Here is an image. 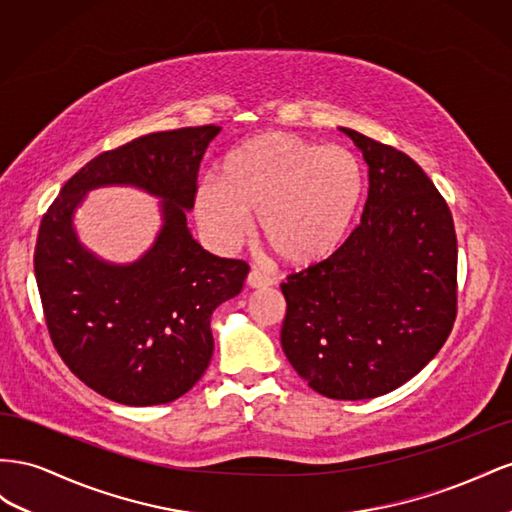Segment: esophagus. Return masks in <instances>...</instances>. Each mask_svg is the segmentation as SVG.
<instances>
[{
  "mask_svg": "<svg viewBox=\"0 0 512 512\" xmlns=\"http://www.w3.org/2000/svg\"><path fill=\"white\" fill-rule=\"evenodd\" d=\"M274 281L270 279V276H266L264 272L259 270H251L246 276V285L253 287V289H261V287H270Z\"/></svg>",
  "mask_w": 512,
  "mask_h": 512,
  "instance_id": "esophagus-1",
  "label": "esophagus"
}]
</instances>
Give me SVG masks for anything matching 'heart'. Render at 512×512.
Returning a JSON list of instances; mask_svg holds the SVG:
<instances>
[{"instance_id": "b5f03b06", "label": "heart", "mask_w": 512, "mask_h": 512, "mask_svg": "<svg viewBox=\"0 0 512 512\" xmlns=\"http://www.w3.org/2000/svg\"><path fill=\"white\" fill-rule=\"evenodd\" d=\"M362 167L343 145L264 133L231 150L195 195L201 231L236 246L259 212V236L285 264L311 268L343 246L362 199Z\"/></svg>"}]
</instances>
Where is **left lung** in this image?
<instances>
[{
    "mask_svg": "<svg viewBox=\"0 0 512 512\" xmlns=\"http://www.w3.org/2000/svg\"><path fill=\"white\" fill-rule=\"evenodd\" d=\"M369 165L360 225L330 259L281 285V345L328 399L382 397L446 343L457 317V236L444 197L414 160L339 128Z\"/></svg>",
    "mask_w": 512,
    "mask_h": 512,
    "instance_id": "left-lung-1",
    "label": "left lung"
}]
</instances>
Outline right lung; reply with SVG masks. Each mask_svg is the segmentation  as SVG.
Returning <instances> with one entry per match:
<instances>
[{
	"label": "right lung",
	"instance_id": "right-lung-1",
	"mask_svg": "<svg viewBox=\"0 0 512 512\" xmlns=\"http://www.w3.org/2000/svg\"><path fill=\"white\" fill-rule=\"evenodd\" d=\"M218 126L143 135L92 158L42 216L34 272L51 341L85 386L124 405L171 403L206 373L218 304L238 296L242 259L208 253L186 225L197 171ZM100 185L161 199L155 244L133 265H109L78 242L74 210Z\"/></svg>",
	"mask_w": 512,
	"mask_h": 512
}]
</instances>
